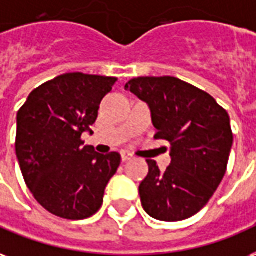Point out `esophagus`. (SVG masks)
I'll list each match as a JSON object with an SVG mask.
<instances>
[{
  "mask_svg": "<svg viewBox=\"0 0 256 256\" xmlns=\"http://www.w3.org/2000/svg\"><path fill=\"white\" fill-rule=\"evenodd\" d=\"M132 158V154H130V152H126V151H121V160L126 162L128 161V160H130Z\"/></svg>",
  "mask_w": 256,
  "mask_h": 256,
  "instance_id": "1",
  "label": "esophagus"
}]
</instances>
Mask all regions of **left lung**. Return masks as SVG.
Masks as SVG:
<instances>
[{
	"instance_id": "obj_1",
	"label": "left lung",
	"mask_w": 256,
	"mask_h": 256,
	"mask_svg": "<svg viewBox=\"0 0 256 256\" xmlns=\"http://www.w3.org/2000/svg\"><path fill=\"white\" fill-rule=\"evenodd\" d=\"M126 90L148 104L154 138L170 144L165 172L146 160L148 174L139 186L144 212L168 222L195 216L226 172L233 143L228 112L206 91L172 76L135 78Z\"/></svg>"
}]
</instances>
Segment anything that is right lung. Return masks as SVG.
Here are the masks:
<instances>
[{
  "label": "right lung",
  "instance_id": "right-lung-1",
  "mask_svg": "<svg viewBox=\"0 0 256 256\" xmlns=\"http://www.w3.org/2000/svg\"><path fill=\"white\" fill-rule=\"evenodd\" d=\"M117 78L60 74L34 90L18 112L16 156L24 182L40 206L65 220L94 216L121 164L118 152L83 146Z\"/></svg>",
  "mask_w": 256,
  "mask_h": 256
}]
</instances>
